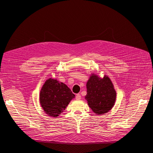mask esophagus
Returning <instances> with one entry per match:
<instances>
[{"mask_svg": "<svg viewBox=\"0 0 153 153\" xmlns=\"http://www.w3.org/2000/svg\"><path fill=\"white\" fill-rule=\"evenodd\" d=\"M76 100H79L80 99H81V95H80L79 94H77L76 95Z\"/></svg>", "mask_w": 153, "mask_h": 153, "instance_id": "34e87169", "label": "esophagus"}]
</instances>
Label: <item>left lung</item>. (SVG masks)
Returning a JSON list of instances; mask_svg holds the SVG:
<instances>
[{"instance_id":"8db88e82","label":"left lung","mask_w":153,"mask_h":153,"mask_svg":"<svg viewBox=\"0 0 153 153\" xmlns=\"http://www.w3.org/2000/svg\"><path fill=\"white\" fill-rule=\"evenodd\" d=\"M86 87L85 99L95 114L102 115L107 113L114 107L117 94L108 76L100 78L97 75L92 74Z\"/></svg>"}]
</instances>
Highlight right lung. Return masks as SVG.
<instances>
[{"label": "right lung", "mask_w": 153, "mask_h": 153, "mask_svg": "<svg viewBox=\"0 0 153 153\" xmlns=\"http://www.w3.org/2000/svg\"><path fill=\"white\" fill-rule=\"evenodd\" d=\"M74 97L75 95L65 84L50 78L46 80L40 91L39 102L48 116L56 117Z\"/></svg>", "instance_id": "right-lung-1"}]
</instances>
